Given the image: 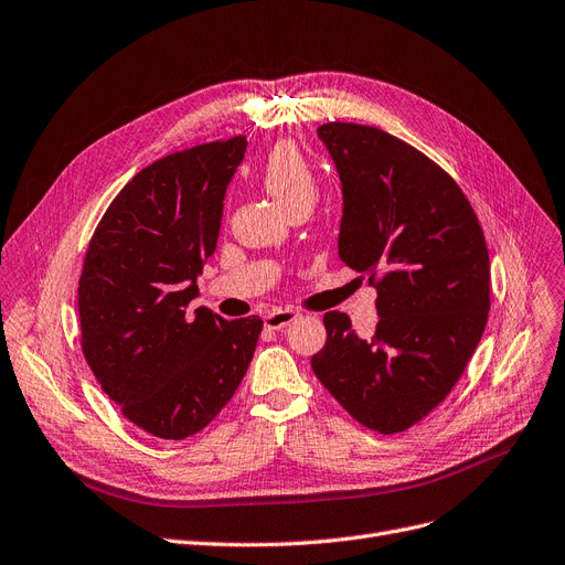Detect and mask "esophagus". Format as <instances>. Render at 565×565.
<instances>
[{"label": "esophagus", "mask_w": 565, "mask_h": 565, "mask_svg": "<svg viewBox=\"0 0 565 565\" xmlns=\"http://www.w3.org/2000/svg\"><path fill=\"white\" fill-rule=\"evenodd\" d=\"M300 313L298 311H292V309H275V311H269L263 321H265V328H269V330H281V328H286V326H290L292 321H296Z\"/></svg>", "instance_id": "esophagus-1"}]
</instances>
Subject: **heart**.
Returning a JSON list of instances; mask_svg holds the SVG:
<instances>
[{"mask_svg": "<svg viewBox=\"0 0 565 565\" xmlns=\"http://www.w3.org/2000/svg\"><path fill=\"white\" fill-rule=\"evenodd\" d=\"M263 186L273 193V199L284 207H292L302 201L316 199L313 168L296 142H277L260 163Z\"/></svg>", "mask_w": 565, "mask_h": 565, "instance_id": "1", "label": "heart"}]
</instances>
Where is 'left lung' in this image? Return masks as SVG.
<instances>
[{
	"label": "left lung",
	"instance_id": "1",
	"mask_svg": "<svg viewBox=\"0 0 565 565\" xmlns=\"http://www.w3.org/2000/svg\"><path fill=\"white\" fill-rule=\"evenodd\" d=\"M318 138L343 193L339 258L376 286L372 339L328 311L311 370L379 434L420 423L469 364L489 313V254L459 184L413 145L376 127L328 121Z\"/></svg>",
	"mask_w": 565,
	"mask_h": 565
}]
</instances>
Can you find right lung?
I'll use <instances>...</instances> for the list:
<instances>
[{"instance_id": "1", "label": "right lung", "mask_w": 565, "mask_h": 565, "mask_svg": "<svg viewBox=\"0 0 565 565\" xmlns=\"http://www.w3.org/2000/svg\"><path fill=\"white\" fill-rule=\"evenodd\" d=\"M247 138L168 154L121 189L96 226L78 281L81 347L125 418L182 440L235 395L263 330L258 316L186 311L214 254L226 186Z\"/></svg>"}]
</instances>
